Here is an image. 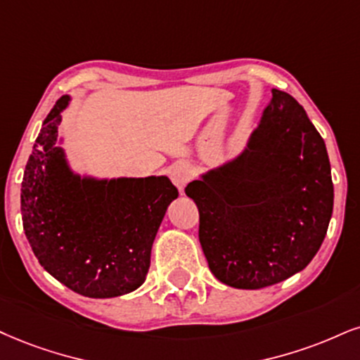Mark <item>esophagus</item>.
I'll list each match as a JSON object with an SVG mask.
<instances>
[{
	"mask_svg": "<svg viewBox=\"0 0 360 360\" xmlns=\"http://www.w3.org/2000/svg\"><path fill=\"white\" fill-rule=\"evenodd\" d=\"M190 179H192V170H190L188 163L180 162V163H175V165L170 168V180L173 181V185L180 190V192H184L185 185L188 184Z\"/></svg>",
	"mask_w": 360,
	"mask_h": 360,
	"instance_id": "34e87169",
	"label": "esophagus"
}]
</instances>
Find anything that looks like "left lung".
<instances>
[{
    "instance_id": "left-lung-1",
    "label": "left lung",
    "mask_w": 360,
    "mask_h": 360,
    "mask_svg": "<svg viewBox=\"0 0 360 360\" xmlns=\"http://www.w3.org/2000/svg\"><path fill=\"white\" fill-rule=\"evenodd\" d=\"M272 95L242 155L185 188L208 267L235 288L274 285L307 267L334 207L322 136L294 96Z\"/></svg>"
}]
</instances>
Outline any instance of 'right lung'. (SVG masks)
<instances>
[{"instance_id": "1", "label": "right lung", "mask_w": 360, "mask_h": 360, "mask_svg": "<svg viewBox=\"0 0 360 360\" xmlns=\"http://www.w3.org/2000/svg\"><path fill=\"white\" fill-rule=\"evenodd\" d=\"M61 96L44 118L21 184L23 229L41 267L79 295L110 299L145 282L155 235L179 190L167 176L82 179L58 146Z\"/></svg>"}]
</instances>
